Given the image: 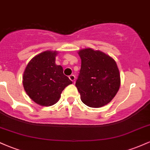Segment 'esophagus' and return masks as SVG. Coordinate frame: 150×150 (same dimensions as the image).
Masks as SVG:
<instances>
[{"mask_svg":"<svg viewBox=\"0 0 150 150\" xmlns=\"http://www.w3.org/2000/svg\"><path fill=\"white\" fill-rule=\"evenodd\" d=\"M69 78H70V80L72 81V82H74V81H75V75H70Z\"/></svg>","mask_w":150,"mask_h":150,"instance_id":"obj_1","label":"esophagus"}]
</instances>
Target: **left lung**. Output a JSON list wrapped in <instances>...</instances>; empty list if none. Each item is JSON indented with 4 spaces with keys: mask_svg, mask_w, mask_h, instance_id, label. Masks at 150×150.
Instances as JSON below:
<instances>
[{
    "mask_svg": "<svg viewBox=\"0 0 150 150\" xmlns=\"http://www.w3.org/2000/svg\"><path fill=\"white\" fill-rule=\"evenodd\" d=\"M81 58L80 74L75 86L85 105L99 108L110 102L120 85L116 61L106 53L87 48L78 52Z\"/></svg>",
    "mask_w": 150,
    "mask_h": 150,
    "instance_id": "8db88e82",
    "label": "left lung"
}]
</instances>
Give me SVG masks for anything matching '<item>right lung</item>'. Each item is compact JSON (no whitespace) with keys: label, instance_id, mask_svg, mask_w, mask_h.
Wrapping results in <instances>:
<instances>
[{"label":"right lung","instance_id":"add662e5","mask_svg":"<svg viewBox=\"0 0 150 150\" xmlns=\"http://www.w3.org/2000/svg\"><path fill=\"white\" fill-rule=\"evenodd\" d=\"M57 51H46L29 62L22 83L27 95L37 104L50 106L59 100L63 90L73 83L55 63Z\"/></svg>","mask_w":150,"mask_h":150}]
</instances>
